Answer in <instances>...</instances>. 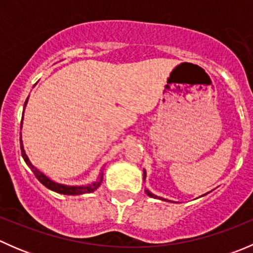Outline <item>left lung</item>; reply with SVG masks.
I'll list each match as a JSON object with an SVG mask.
<instances>
[{"label":"left lung","instance_id":"1","mask_svg":"<svg viewBox=\"0 0 253 253\" xmlns=\"http://www.w3.org/2000/svg\"><path fill=\"white\" fill-rule=\"evenodd\" d=\"M143 180H145V170H143ZM145 193H147V195L149 196V197H153V198H159V200L167 201V200H164V198H162V197H158V196L153 195V193H152V192H149V191H148V190H145ZM169 202H170V201H169Z\"/></svg>","mask_w":253,"mask_h":253}]
</instances>
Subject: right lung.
Segmentation results:
<instances>
[{"mask_svg": "<svg viewBox=\"0 0 253 253\" xmlns=\"http://www.w3.org/2000/svg\"><path fill=\"white\" fill-rule=\"evenodd\" d=\"M27 103H28V98H27V100H25V103H24V108H25V105H27ZM20 128H22V127H20ZM20 150H22L23 159H24V162L27 163L28 167L30 168V170L34 172V175L37 176L38 180H39L40 182H42V185L45 186V187H47L48 190L53 191V192L61 193V195H68V196H76V195H83V193H90V192H94V191H95L96 188L100 186L101 181H103V172H101V174L99 175L98 180L94 181L93 183H89V185H86V186H67V185H62V183H57V182H55V181L51 180V178H48L45 174H42L40 170H38L37 168H35L34 165L30 163L29 158H28V155L25 154L24 147H23L22 136H20Z\"/></svg>", "mask_w": 253, "mask_h": 253, "instance_id": "1", "label": "right lung"}]
</instances>
